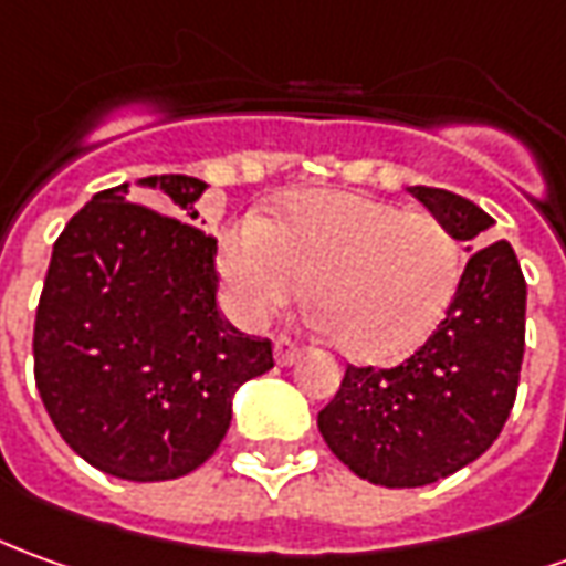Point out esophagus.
Wrapping results in <instances>:
<instances>
[{
    "instance_id": "esophagus-1",
    "label": "esophagus",
    "mask_w": 566,
    "mask_h": 566,
    "mask_svg": "<svg viewBox=\"0 0 566 566\" xmlns=\"http://www.w3.org/2000/svg\"><path fill=\"white\" fill-rule=\"evenodd\" d=\"M296 358H300V346H296L294 339H287V337L275 339V365L291 367Z\"/></svg>"
}]
</instances>
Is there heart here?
<instances>
[{"label":"heart","instance_id":"heart-1","mask_svg":"<svg viewBox=\"0 0 566 566\" xmlns=\"http://www.w3.org/2000/svg\"><path fill=\"white\" fill-rule=\"evenodd\" d=\"M235 315L260 324L310 289L318 327L358 361L417 349L460 284V244L438 217L352 192H306L217 235Z\"/></svg>","mask_w":566,"mask_h":566}]
</instances>
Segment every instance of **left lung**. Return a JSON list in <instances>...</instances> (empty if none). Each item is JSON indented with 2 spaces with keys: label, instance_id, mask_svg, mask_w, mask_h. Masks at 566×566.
Segmentation results:
<instances>
[{
  "label": "left lung",
  "instance_id": "left-lung-1",
  "mask_svg": "<svg viewBox=\"0 0 566 566\" xmlns=\"http://www.w3.org/2000/svg\"><path fill=\"white\" fill-rule=\"evenodd\" d=\"M469 256L432 337L401 365L346 367L318 413V432L358 478L422 488L475 462L512 413L524 361L527 282L509 242H490L493 217L475 201L410 187Z\"/></svg>",
  "mask_w": 566,
  "mask_h": 566
}]
</instances>
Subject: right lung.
Wrapping results in <instances>:
<instances>
[{
  "instance_id": "obj_1",
  "label": "right lung",
  "mask_w": 566,
  "mask_h": 566,
  "mask_svg": "<svg viewBox=\"0 0 566 566\" xmlns=\"http://www.w3.org/2000/svg\"><path fill=\"white\" fill-rule=\"evenodd\" d=\"M140 187L159 192L165 216L122 184L54 242L35 310V389L94 469L171 481L220 448L235 389L275 361L270 339L217 310V239L192 227L208 184L156 174Z\"/></svg>"
}]
</instances>
